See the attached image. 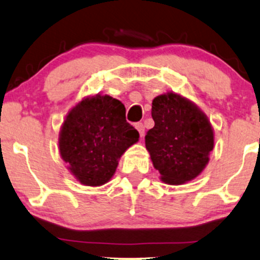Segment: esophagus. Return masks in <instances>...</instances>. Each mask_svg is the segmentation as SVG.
<instances>
[{
    "instance_id": "1",
    "label": "esophagus",
    "mask_w": 260,
    "mask_h": 260,
    "mask_svg": "<svg viewBox=\"0 0 260 260\" xmlns=\"http://www.w3.org/2000/svg\"><path fill=\"white\" fill-rule=\"evenodd\" d=\"M134 126H136V128H137V131H138L139 132V134H140V137H143L144 136V126H143V123H140V122H138V123H136L134 124Z\"/></svg>"
}]
</instances>
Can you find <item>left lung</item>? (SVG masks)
<instances>
[{
    "label": "left lung",
    "instance_id": "left-lung-1",
    "mask_svg": "<svg viewBox=\"0 0 260 260\" xmlns=\"http://www.w3.org/2000/svg\"><path fill=\"white\" fill-rule=\"evenodd\" d=\"M155 126L145 136V147L164 183L194 180L209 162L214 129L207 115L187 98L169 91L151 104Z\"/></svg>",
    "mask_w": 260,
    "mask_h": 260
}]
</instances>
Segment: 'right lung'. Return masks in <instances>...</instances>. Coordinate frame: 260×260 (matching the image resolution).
Masks as SVG:
<instances>
[{
  "label": "right lung",
  "mask_w": 260,
  "mask_h": 260,
  "mask_svg": "<svg viewBox=\"0 0 260 260\" xmlns=\"http://www.w3.org/2000/svg\"><path fill=\"white\" fill-rule=\"evenodd\" d=\"M139 139L126 121V107L110 95L83 98L66 116L59 155L77 181L99 187L115 175L120 157Z\"/></svg>",
  "instance_id": "add662e5"
}]
</instances>
